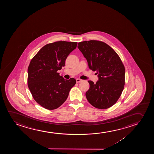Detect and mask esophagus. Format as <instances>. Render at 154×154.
Instances as JSON below:
<instances>
[{
	"label": "esophagus",
	"mask_w": 154,
	"mask_h": 154,
	"mask_svg": "<svg viewBox=\"0 0 154 154\" xmlns=\"http://www.w3.org/2000/svg\"><path fill=\"white\" fill-rule=\"evenodd\" d=\"M82 81V80H81L80 79H78V78L76 79V82H81Z\"/></svg>",
	"instance_id": "34e87169"
}]
</instances>
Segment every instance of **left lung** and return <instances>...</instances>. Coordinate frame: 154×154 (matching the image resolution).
Returning a JSON list of instances; mask_svg holds the SVG:
<instances>
[{"label":"left lung","mask_w":154,"mask_h":154,"mask_svg":"<svg viewBox=\"0 0 154 154\" xmlns=\"http://www.w3.org/2000/svg\"><path fill=\"white\" fill-rule=\"evenodd\" d=\"M78 48L86 59L89 69L96 71V83L88 80L90 87L86 93L89 103L105 109L114 105L124 88L125 69L120 57L113 49L98 40L78 43Z\"/></svg>","instance_id":"1"}]
</instances>
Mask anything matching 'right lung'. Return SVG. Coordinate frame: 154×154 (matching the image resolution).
<instances>
[{
  "mask_svg": "<svg viewBox=\"0 0 154 154\" xmlns=\"http://www.w3.org/2000/svg\"><path fill=\"white\" fill-rule=\"evenodd\" d=\"M77 42H56L46 45L32 59L28 68V85L35 101L47 109L59 107L76 84L73 78L65 79L57 71L76 49Z\"/></svg>",
  "mask_w": 154,
  "mask_h": 154,
  "instance_id": "add662e5",
  "label": "right lung"
}]
</instances>
